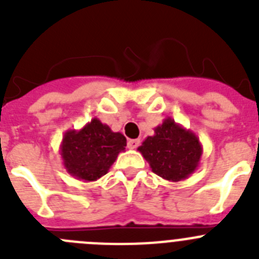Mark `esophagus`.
I'll list each match as a JSON object with an SVG mask.
<instances>
[{
  "instance_id": "1",
  "label": "esophagus",
  "mask_w": 259,
  "mask_h": 259,
  "mask_svg": "<svg viewBox=\"0 0 259 259\" xmlns=\"http://www.w3.org/2000/svg\"><path fill=\"white\" fill-rule=\"evenodd\" d=\"M139 145H140V140H137V139H135V140H128L127 143L128 149H136Z\"/></svg>"
}]
</instances>
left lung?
I'll use <instances>...</instances> for the list:
<instances>
[{
  "label": "left lung",
  "mask_w": 259,
  "mask_h": 259,
  "mask_svg": "<svg viewBox=\"0 0 259 259\" xmlns=\"http://www.w3.org/2000/svg\"><path fill=\"white\" fill-rule=\"evenodd\" d=\"M150 168L168 182H182L197 170L202 145L194 132L167 116L137 148Z\"/></svg>",
  "instance_id": "8db88e82"
}]
</instances>
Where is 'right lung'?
Masks as SVG:
<instances>
[{"label": "right lung", "mask_w": 259, "mask_h": 259, "mask_svg": "<svg viewBox=\"0 0 259 259\" xmlns=\"http://www.w3.org/2000/svg\"><path fill=\"white\" fill-rule=\"evenodd\" d=\"M127 140L120 132L93 118L81 130H68L63 135L59 153L71 176L83 182H96L107 174Z\"/></svg>", "instance_id": "add662e5"}]
</instances>
